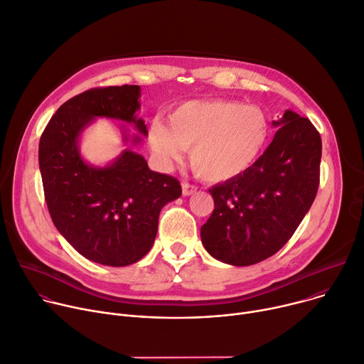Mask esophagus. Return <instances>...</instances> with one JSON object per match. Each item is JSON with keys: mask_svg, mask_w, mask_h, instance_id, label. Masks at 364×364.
Masks as SVG:
<instances>
[{"mask_svg": "<svg viewBox=\"0 0 364 364\" xmlns=\"http://www.w3.org/2000/svg\"><path fill=\"white\" fill-rule=\"evenodd\" d=\"M181 186H183V195L184 196H190V195H193V193H196V190H198V187L195 184H190L187 181H184Z\"/></svg>", "mask_w": 364, "mask_h": 364, "instance_id": "obj_1", "label": "esophagus"}]
</instances>
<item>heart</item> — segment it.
<instances>
[{"mask_svg":"<svg viewBox=\"0 0 364 364\" xmlns=\"http://www.w3.org/2000/svg\"><path fill=\"white\" fill-rule=\"evenodd\" d=\"M151 124L148 140L162 166L181 161L190 149L195 171L209 181H225L246 173L269 137V123L257 107L238 101H191Z\"/></svg>","mask_w":364,"mask_h":364,"instance_id":"b5f03b06","label":"heart"}]
</instances>
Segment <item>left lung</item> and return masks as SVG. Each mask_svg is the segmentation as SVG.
Masks as SVG:
<instances>
[{
  "instance_id": "obj_1",
  "label": "left lung",
  "mask_w": 364,
  "mask_h": 364,
  "mask_svg": "<svg viewBox=\"0 0 364 364\" xmlns=\"http://www.w3.org/2000/svg\"><path fill=\"white\" fill-rule=\"evenodd\" d=\"M274 140L247 169L209 188L215 209L200 228L210 256L249 266L275 255L309 212L319 188L322 140L309 118L285 111Z\"/></svg>"
}]
</instances>
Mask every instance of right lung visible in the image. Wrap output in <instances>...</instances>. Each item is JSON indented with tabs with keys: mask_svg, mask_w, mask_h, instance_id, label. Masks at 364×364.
<instances>
[{
	"mask_svg": "<svg viewBox=\"0 0 364 364\" xmlns=\"http://www.w3.org/2000/svg\"><path fill=\"white\" fill-rule=\"evenodd\" d=\"M140 87H92L73 96L51 117L39 140L43 195L61 235L86 259L127 266L146 255L156 237L164 205L181 196L176 177L151 171L143 156L126 151L112 165L83 162L77 139L93 117L134 123Z\"/></svg>",
	"mask_w": 364,
	"mask_h": 364,
	"instance_id": "right-lung-1",
	"label": "right lung"
}]
</instances>
